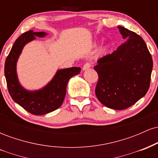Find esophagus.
<instances>
[{
    "instance_id": "esophagus-1",
    "label": "esophagus",
    "mask_w": 158,
    "mask_h": 158,
    "mask_svg": "<svg viewBox=\"0 0 158 158\" xmlns=\"http://www.w3.org/2000/svg\"><path fill=\"white\" fill-rule=\"evenodd\" d=\"M90 66H91V64H90V62H86L84 65H83L82 70H88V69H89L90 68Z\"/></svg>"
}]
</instances>
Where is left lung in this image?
<instances>
[{"label":"left lung","mask_w":158,"mask_h":158,"mask_svg":"<svg viewBox=\"0 0 158 158\" xmlns=\"http://www.w3.org/2000/svg\"><path fill=\"white\" fill-rule=\"evenodd\" d=\"M127 41L94 67L99 80L95 93L109 108H129L146 95L150 86L153 61L143 39L135 32L118 27Z\"/></svg>","instance_id":"8db88e82"}]
</instances>
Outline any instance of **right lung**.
<instances>
[{
    "label": "right lung",
    "mask_w": 158,
    "mask_h": 158,
    "mask_svg": "<svg viewBox=\"0 0 158 158\" xmlns=\"http://www.w3.org/2000/svg\"><path fill=\"white\" fill-rule=\"evenodd\" d=\"M46 35L44 32L29 30L20 35L11 49L4 65L5 77L11 97L23 109L34 115H43L59 108L64 101L69 79L81 71V68L77 67L59 70L42 89L35 91L23 89L18 80L16 62L27 43L35 39V36L44 37Z\"/></svg>",
    "instance_id": "right-lung-1"
}]
</instances>
